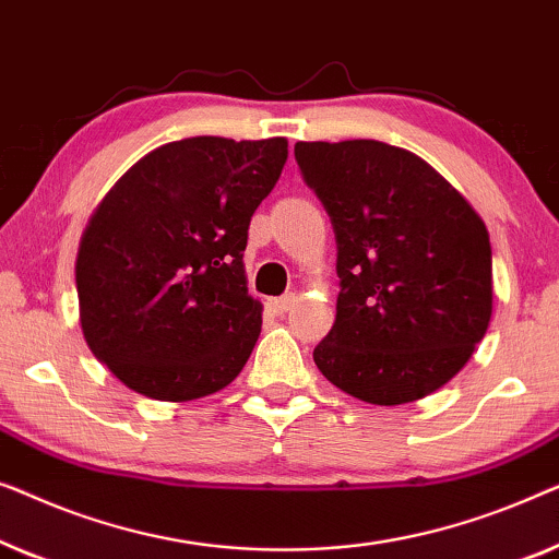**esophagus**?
I'll return each mask as SVG.
<instances>
[{
  "mask_svg": "<svg viewBox=\"0 0 559 559\" xmlns=\"http://www.w3.org/2000/svg\"><path fill=\"white\" fill-rule=\"evenodd\" d=\"M294 304H296V296L294 294H286V296H281V298H271L269 309L281 317V313L290 311V306H294Z\"/></svg>",
  "mask_w": 559,
  "mask_h": 559,
  "instance_id": "34e87169",
  "label": "esophagus"
}]
</instances>
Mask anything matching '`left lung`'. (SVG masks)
<instances>
[{
    "label": "left lung",
    "instance_id": "left-lung-1",
    "mask_svg": "<svg viewBox=\"0 0 559 559\" xmlns=\"http://www.w3.org/2000/svg\"><path fill=\"white\" fill-rule=\"evenodd\" d=\"M296 162L336 238V321L313 349L321 374L372 405L430 395L491 321L484 219L420 156L372 139L298 141Z\"/></svg>",
    "mask_w": 559,
    "mask_h": 559
}]
</instances>
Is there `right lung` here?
<instances>
[{"label":"right lung","mask_w":559,"mask_h":559,"mask_svg":"<svg viewBox=\"0 0 559 559\" xmlns=\"http://www.w3.org/2000/svg\"><path fill=\"white\" fill-rule=\"evenodd\" d=\"M286 159L283 136L171 141L100 200L78 248V304L91 352L126 388L187 403L246 367L263 306L242 250Z\"/></svg>","instance_id":"1"}]
</instances>
